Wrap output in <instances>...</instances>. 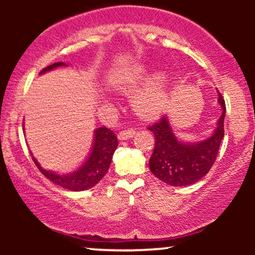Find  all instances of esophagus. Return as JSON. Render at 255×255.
Returning <instances> with one entry per match:
<instances>
[{
  "label": "esophagus",
  "mask_w": 255,
  "mask_h": 255,
  "mask_svg": "<svg viewBox=\"0 0 255 255\" xmlns=\"http://www.w3.org/2000/svg\"><path fill=\"white\" fill-rule=\"evenodd\" d=\"M134 135H135V130L134 129L122 130L119 133V139L120 140H128V139H131Z\"/></svg>",
  "instance_id": "34e87169"
}]
</instances>
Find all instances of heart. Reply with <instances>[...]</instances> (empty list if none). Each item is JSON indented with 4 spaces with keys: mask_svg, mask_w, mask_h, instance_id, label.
I'll use <instances>...</instances> for the list:
<instances>
[{
    "mask_svg": "<svg viewBox=\"0 0 255 255\" xmlns=\"http://www.w3.org/2000/svg\"><path fill=\"white\" fill-rule=\"evenodd\" d=\"M150 67L135 63L125 71L115 73L109 79V86L120 92H130L144 81L145 83L134 92L131 104L140 116L153 119L168 109L170 102V75L166 71L154 72Z\"/></svg>",
    "mask_w": 255,
    "mask_h": 255,
    "instance_id": "heart-1",
    "label": "heart"
}]
</instances>
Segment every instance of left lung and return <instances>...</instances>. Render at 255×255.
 Here are the masks:
<instances>
[{"instance_id": "obj_1", "label": "left lung", "mask_w": 255, "mask_h": 255, "mask_svg": "<svg viewBox=\"0 0 255 255\" xmlns=\"http://www.w3.org/2000/svg\"><path fill=\"white\" fill-rule=\"evenodd\" d=\"M218 104L222 108V115L217 126L211 136L201 141L183 142L178 140L168 116L148 127L156 137L153 153L148 160L154 176L170 186L184 187L198 182L210 171L224 136L225 102L219 92Z\"/></svg>"}]
</instances>
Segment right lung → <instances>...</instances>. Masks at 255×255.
<instances>
[{"mask_svg":"<svg viewBox=\"0 0 255 255\" xmlns=\"http://www.w3.org/2000/svg\"><path fill=\"white\" fill-rule=\"evenodd\" d=\"M64 66H67V64L63 62L50 64L46 68H44L40 72V74L52 71V69L57 68V67ZM118 137H116L113 130H110L107 127L97 128L95 130L92 150H91V153L87 157V159L85 160L84 164H81L78 170L67 175H60L55 171L45 170V169L40 166L33 156H32V159H33L37 168L39 169V171L46 178H49L52 183L73 192L86 191V189H90L93 186H96L104 177L107 171L109 170L113 154L116 147H118Z\"/></svg>","mask_w":255,"mask_h":255,"instance_id":"1","label":"right lung"}]
</instances>
